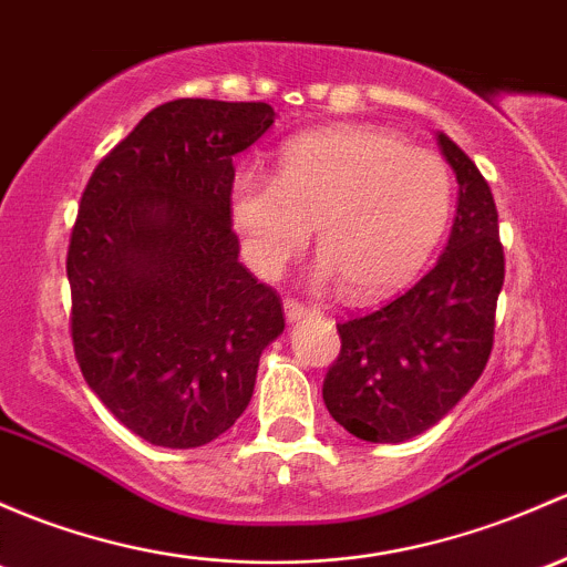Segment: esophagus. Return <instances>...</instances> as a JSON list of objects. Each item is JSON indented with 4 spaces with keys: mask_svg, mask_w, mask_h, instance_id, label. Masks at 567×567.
<instances>
[{
    "mask_svg": "<svg viewBox=\"0 0 567 567\" xmlns=\"http://www.w3.org/2000/svg\"><path fill=\"white\" fill-rule=\"evenodd\" d=\"M307 315H312V309H309L307 303L293 301V299L285 301V318H288V323H299V320L307 318Z\"/></svg>",
    "mask_w": 567,
    "mask_h": 567,
    "instance_id": "esophagus-1",
    "label": "esophagus"
}]
</instances>
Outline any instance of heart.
<instances>
[{
    "label": "heart",
    "mask_w": 567,
    "mask_h": 567,
    "mask_svg": "<svg viewBox=\"0 0 567 567\" xmlns=\"http://www.w3.org/2000/svg\"><path fill=\"white\" fill-rule=\"evenodd\" d=\"M451 204L454 182L437 154L389 130L342 124L290 141L279 176L236 174L228 208L260 277L299 258L315 228V279H339L348 299L369 301L419 274L445 234Z\"/></svg>",
    "instance_id": "1"
}]
</instances>
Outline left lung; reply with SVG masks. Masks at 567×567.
Segmentation results:
<instances>
[{
    "label": "left lung",
    "instance_id": "1",
    "mask_svg": "<svg viewBox=\"0 0 567 567\" xmlns=\"http://www.w3.org/2000/svg\"><path fill=\"white\" fill-rule=\"evenodd\" d=\"M458 184L445 252L408 293L337 326L342 350L323 380L331 419L367 443H404L437 424L484 372L505 258L497 206L473 159L445 133Z\"/></svg>",
    "mask_w": 567,
    "mask_h": 567
}]
</instances>
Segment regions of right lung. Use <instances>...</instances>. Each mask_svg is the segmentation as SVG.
Segmentation results:
<instances>
[{"mask_svg":"<svg viewBox=\"0 0 567 567\" xmlns=\"http://www.w3.org/2000/svg\"><path fill=\"white\" fill-rule=\"evenodd\" d=\"M271 105L174 100L94 168L68 249L73 348L89 389L130 432L198 449L236 424L279 296L238 264L234 157Z\"/></svg>","mask_w":567,"mask_h":567,"instance_id":"add662e5","label":"right lung"}]
</instances>
